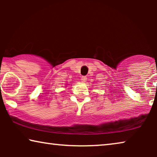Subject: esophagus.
<instances>
[{"instance_id": "1", "label": "esophagus", "mask_w": 157, "mask_h": 157, "mask_svg": "<svg viewBox=\"0 0 157 157\" xmlns=\"http://www.w3.org/2000/svg\"><path fill=\"white\" fill-rule=\"evenodd\" d=\"M81 81L82 83H85L87 81V77L86 76H82L81 78Z\"/></svg>"}]
</instances>
